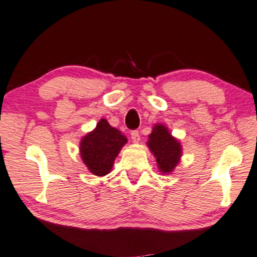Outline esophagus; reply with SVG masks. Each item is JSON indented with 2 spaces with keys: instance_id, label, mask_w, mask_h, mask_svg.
I'll return each instance as SVG.
<instances>
[{
  "instance_id": "34e87169",
  "label": "esophagus",
  "mask_w": 257,
  "mask_h": 257,
  "mask_svg": "<svg viewBox=\"0 0 257 257\" xmlns=\"http://www.w3.org/2000/svg\"><path fill=\"white\" fill-rule=\"evenodd\" d=\"M130 135H132V140H133L134 143H137V142L140 141V132H139V130H133Z\"/></svg>"
}]
</instances>
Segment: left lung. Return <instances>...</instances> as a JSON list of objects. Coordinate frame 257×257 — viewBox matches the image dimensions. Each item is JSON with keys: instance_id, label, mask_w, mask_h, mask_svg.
Returning <instances> with one entry per match:
<instances>
[{"instance_id": "8db88e82", "label": "left lung", "mask_w": 257, "mask_h": 257, "mask_svg": "<svg viewBox=\"0 0 257 257\" xmlns=\"http://www.w3.org/2000/svg\"><path fill=\"white\" fill-rule=\"evenodd\" d=\"M148 145L157 158V163L163 173L174 170L181 157V147L179 142L171 136L166 127L157 124L149 136Z\"/></svg>"}]
</instances>
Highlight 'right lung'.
<instances>
[{"label": "right lung", "instance_id": "right-lung-1", "mask_svg": "<svg viewBox=\"0 0 257 257\" xmlns=\"http://www.w3.org/2000/svg\"><path fill=\"white\" fill-rule=\"evenodd\" d=\"M125 143V136L101 118L93 132L80 142V156L92 173L102 177L112 170L114 159Z\"/></svg>", "mask_w": 257, "mask_h": 257}]
</instances>
